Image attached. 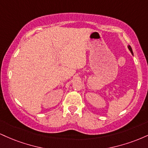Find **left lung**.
I'll list each match as a JSON object with an SVG mask.
<instances>
[{"label": "left lung", "instance_id": "obj_1", "mask_svg": "<svg viewBox=\"0 0 148 148\" xmlns=\"http://www.w3.org/2000/svg\"><path fill=\"white\" fill-rule=\"evenodd\" d=\"M128 49H130L131 53H133V51H132V47H130V46H128Z\"/></svg>", "mask_w": 148, "mask_h": 148}]
</instances>
